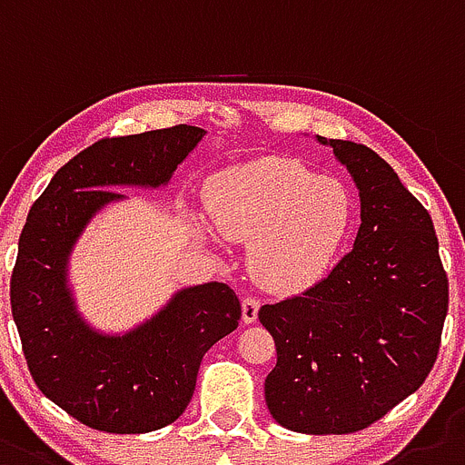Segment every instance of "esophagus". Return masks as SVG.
I'll return each mask as SVG.
<instances>
[{
  "mask_svg": "<svg viewBox=\"0 0 465 465\" xmlns=\"http://www.w3.org/2000/svg\"><path fill=\"white\" fill-rule=\"evenodd\" d=\"M257 312H259V301L254 299V296H245V299H242V322H245V324L257 322Z\"/></svg>",
  "mask_w": 465,
  "mask_h": 465,
  "instance_id": "esophagus-1",
  "label": "esophagus"
}]
</instances>
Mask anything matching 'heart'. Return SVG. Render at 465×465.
<instances>
[{"instance_id": "heart-1", "label": "heart", "mask_w": 465, "mask_h": 465, "mask_svg": "<svg viewBox=\"0 0 465 465\" xmlns=\"http://www.w3.org/2000/svg\"><path fill=\"white\" fill-rule=\"evenodd\" d=\"M211 223L223 236L250 242V269L273 292L320 282L354 223V199L331 175L290 157L233 166L208 187Z\"/></svg>"}]
</instances>
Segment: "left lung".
Listing matches in <instances>:
<instances>
[{"mask_svg": "<svg viewBox=\"0 0 465 465\" xmlns=\"http://www.w3.org/2000/svg\"><path fill=\"white\" fill-rule=\"evenodd\" d=\"M331 145L359 187L354 248L303 294L262 305L278 361L263 394L284 429L354 433L408 399L436 363L450 284L429 211L375 150Z\"/></svg>", "mask_w": 465, "mask_h": 465, "instance_id": "left-lung-1", "label": "left lung"}]
</instances>
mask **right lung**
<instances>
[{"label":"right lung","instance_id":"1","mask_svg":"<svg viewBox=\"0 0 465 465\" xmlns=\"http://www.w3.org/2000/svg\"><path fill=\"white\" fill-rule=\"evenodd\" d=\"M203 129H169L92 143L66 162L32 206L11 275V312L36 387L74 420L106 433H148L185 412L203 354L232 333L241 301L224 282L178 292L153 320L104 336L81 320L66 287V259L118 185L171 181Z\"/></svg>","mask_w":465,"mask_h":465}]
</instances>
